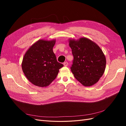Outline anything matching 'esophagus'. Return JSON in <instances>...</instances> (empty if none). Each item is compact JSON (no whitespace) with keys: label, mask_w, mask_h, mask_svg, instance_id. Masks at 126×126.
<instances>
[{"label":"esophagus","mask_w":126,"mask_h":126,"mask_svg":"<svg viewBox=\"0 0 126 126\" xmlns=\"http://www.w3.org/2000/svg\"><path fill=\"white\" fill-rule=\"evenodd\" d=\"M63 66H66H66H68V63L67 62H64V63H63Z\"/></svg>","instance_id":"esophagus-1"}]
</instances>
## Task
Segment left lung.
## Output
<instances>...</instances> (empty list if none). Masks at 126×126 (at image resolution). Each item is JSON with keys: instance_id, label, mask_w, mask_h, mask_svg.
<instances>
[{"instance_id": "left-lung-1", "label": "left lung", "mask_w": 126, "mask_h": 126, "mask_svg": "<svg viewBox=\"0 0 126 126\" xmlns=\"http://www.w3.org/2000/svg\"><path fill=\"white\" fill-rule=\"evenodd\" d=\"M69 41L74 56L71 72L82 85L93 86L105 72V55L96 43L87 38H81L78 40L69 39Z\"/></svg>"}]
</instances>
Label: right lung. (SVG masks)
Segmentation results:
<instances>
[{"label": "right lung", "instance_id": "obj_1", "mask_svg": "<svg viewBox=\"0 0 126 126\" xmlns=\"http://www.w3.org/2000/svg\"><path fill=\"white\" fill-rule=\"evenodd\" d=\"M55 40H39L26 51L22 59V69L28 80L34 85L49 86L63 66L57 61L53 52Z\"/></svg>", "mask_w": 126, "mask_h": 126}]
</instances>
